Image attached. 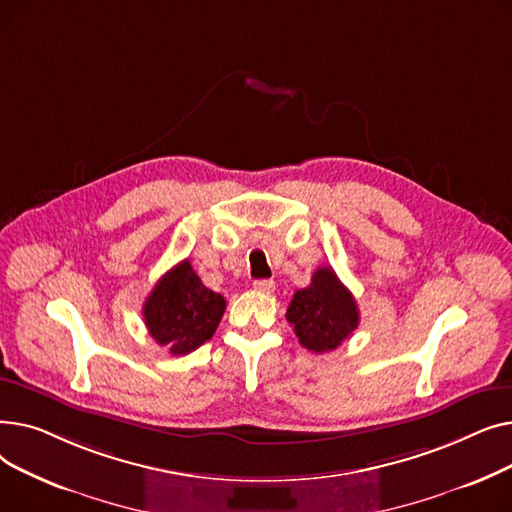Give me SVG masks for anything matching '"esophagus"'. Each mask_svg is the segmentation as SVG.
<instances>
[{
  "label": "esophagus",
  "mask_w": 512,
  "mask_h": 512,
  "mask_svg": "<svg viewBox=\"0 0 512 512\" xmlns=\"http://www.w3.org/2000/svg\"><path fill=\"white\" fill-rule=\"evenodd\" d=\"M253 288L263 292V294H272L276 290V282L274 280H255Z\"/></svg>",
  "instance_id": "34e87169"
}]
</instances>
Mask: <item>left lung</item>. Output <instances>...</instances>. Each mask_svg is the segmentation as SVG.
<instances>
[{
    "label": "left lung",
    "mask_w": 512,
    "mask_h": 512,
    "mask_svg": "<svg viewBox=\"0 0 512 512\" xmlns=\"http://www.w3.org/2000/svg\"><path fill=\"white\" fill-rule=\"evenodd\" d=\"M286 319L307 351L319 355L334 351L357 330L359 309L351 290L324 265L307 288L294 292Z\"/></svg>",
    "instance_id": "1"
}]
</instances>
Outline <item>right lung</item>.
<instances>
[{"mask_svg": "<svg viewBox=\"0 0 512 512\" xmlns=\"http://www.w3.org/2000/svg\"><path fill=\"white\" fill-rule=\"evenodd\" d=\"M226 311L222 294L209 290L188 259L159 278L143 305L151 338L172 355H188L218 330Z\"/></svg>", "mask_w": 512, "mask_h": 512, "instance_id": "1", "label": "right lung"}]
</instances>
